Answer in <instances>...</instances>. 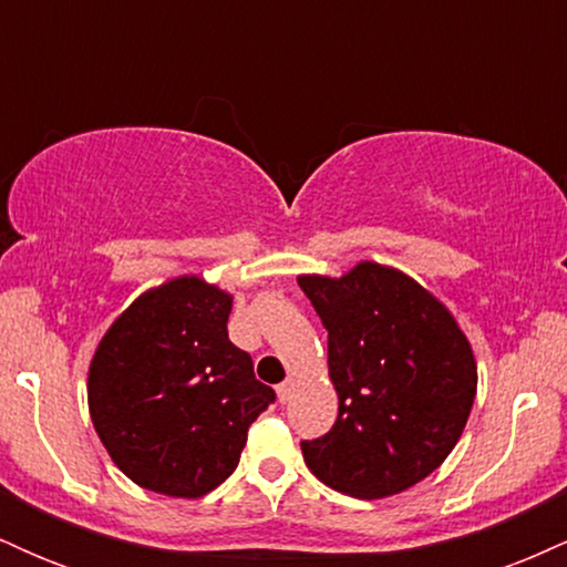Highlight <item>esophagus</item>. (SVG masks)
Returning <instances> with one entry per match:
<instances>
[{
    "mask_svg": "<svg viewBox=\"0 0 567 567\" xmlns=\"http://www.w3.org/2000/svg\"><path fill=\"white\" fill-rule=\"evenodd\" d=\"M292 389H296V381L292 379H288V381H282L277 386V396H279V402H288L290 396H292Z\"/></svg>",
    "mask_w": 567,
    "mask_h": 567,
    "instance_id": "obj_1",
    "label": "esophagus"
}]
</instances>
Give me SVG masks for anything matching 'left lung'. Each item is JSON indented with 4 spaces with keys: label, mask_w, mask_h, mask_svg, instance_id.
Wrapping results in <instances>:
<instances>
[{
    "label": "left lung",
    "mask_w": 567,
    "mask_h": 567,
    "mask_svg": "<svg viewBox=\"0 0 567 567\" xmlns=\"http://www.w3.org/2000/svg\"><path fill=\"white\" fill-rule=\"evenodd\" d=\"M298 285L328 330L338 419L303 440L315 477L354 498H386L429 477L464 432L477 362L455 317L413 277L373 261Z\"/></svg>",
    "instance_id": "8db88e82"
}]
</instances>
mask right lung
I'll return each mask as SVG.
<instances>
[{
  "mask_svg": "<svg viewBox=\"0 0 567 567\" xmlns=\"http://www.w3.org/2000/svg\"><path fill=\"white\" fill-rule=\"evenodd\" d=\"M231 296L199 277L146 290L97 343L90 419L135 485L202 498L237 470L247 429L275 402L229 341Z\"/></svg>",
  "mask_w": 567,
  "mask_h": 567,
  "instance_id": "1",
  "label": "right lung"
}]
</instances>
